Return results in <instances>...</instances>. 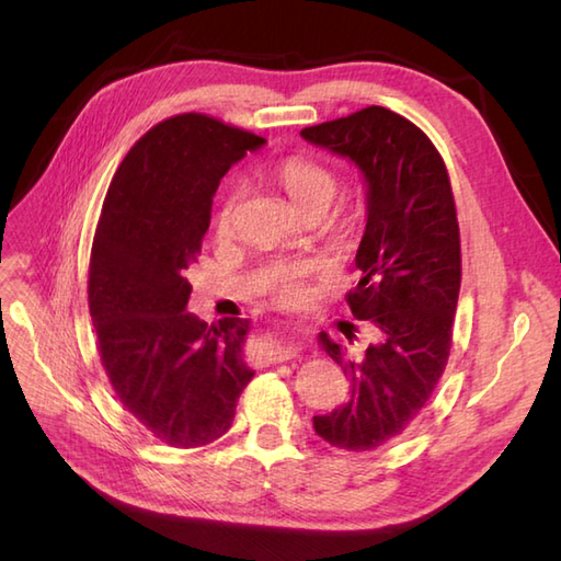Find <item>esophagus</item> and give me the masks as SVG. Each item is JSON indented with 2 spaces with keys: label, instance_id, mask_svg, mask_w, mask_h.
I'll return each instance as SVG.
<instances>
[{
  "label": "esophagus",
  "instance_id": "obj_1",
  "mask_svg": "<svg viewBox=\"0 0 561 561\" xmlns=\"http://www.w3.org/2000/svg\"><path fill=\"white\" fill-rule=\"evenodd\" d=\"M260 354L265 364H282V362H289L291 356H296V347H291V344L284 340H270L265 352H260Z\"/></svg>",
  "mask_w": 561,
  "mask_h": 561
}]
</instances>
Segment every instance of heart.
Returning a JSON list of instances; mask_svg holds the SVG:
<instances>
[{
	"mask_svg": "<svg viewBox=\"0 0 561 561\" xmlns=\"http://www.w3.org/2000/svg\"><path fill=\"white\" fill-rule=\"evenodd\" d=\"M274 181L282 185L284 193L304 214L325 211L337 193V175L330 165L318 159L294 153L274 165ZM238 207V187L231 185L221 195L217 209H214V231L229 233L233 226ZM313 274V265L306 260H279L267 265L262 272L260 289L270 294V299L277 304H296L306 296V279Z\"/></svg>",
	"mask_w": 561,
	"mask_h": 561,
	"instance_id": "b5f03b06",
	"label": "heart"
}]
</instances>
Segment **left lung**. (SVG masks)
<instances>
[{
    "label": "left lung",
    "instance_id": "obj_1",
    "mask_svg": "<svg viewBox=\"0 0 561 561\" xmlns=\"http://www.w3.org/2000/svg\"><path fill=\"white\" fill-rule=\"evenodd\" d=\"M301 137L354 161L366 181V231L354 260L362 277L347 304L371 342L350 352L320 332L352 390L342 408L313 416L330 446L364 453L400 436L444 376L460 291L456 199L432 139L383 105L306 127Z\"/></svg>",
    "mask_w": 561,
    "mask_h": 561
}]
</instances>
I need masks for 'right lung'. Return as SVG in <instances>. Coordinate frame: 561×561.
I'll use <instances>...</instances> for the list:
<instances>
[{
	"mask_svg": "<svg viewBox=\"0 0 561 561\" xmlns=\"http://www.w3.org/2000/svg\"><path fill=\"white\" fill-rule=\"evenodd\" d=\"M265 139L205 113L153 125L127 151L91 245L89 311L115 398L173 448L229 432L255 374L245 318L207 325L185 311V270L202 250L219 181Z\"/></svg>",
	"mask_w": 561,
	"mask_h": 561,
	"instance_id": "add662e5",
	"label": "right lung"
}]
</instances>
